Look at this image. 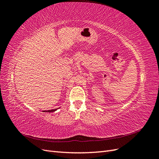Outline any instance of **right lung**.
<instances>
[{"label": "right lung", "mask_w": 159, "mask_h": 159, "mask_svg": "<svg viewBox=\"0 0 159 159\" xmlns=\"http://www.w3.org/2000/svg\"><path fill=\"white\" fill-rule=\"evenodd\" d=\"M56 110H57V109H50V110H48V111H44V112H54V111H55Z\"/></svg>", "instance_id": "obj_1"}]
</instances>
